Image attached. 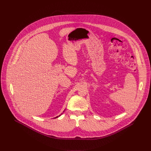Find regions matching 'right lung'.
Returning <instances> with one entry per match:
<instances>
[{"instance_id":"add662e5","label":"right lung","mask_w":151,"mask_h":151,"mask_svg":"<svg viewBox=\"0 0 151 151\" xmlns=\"http://www.w3.org/2000/svg\"><path fill=\"white\" fill-rule=\"evenodd\" d=\"M60 116V115H59V116ZM58 116H57V117H55V118H58Z\"/></svg>"}]
</instances>
